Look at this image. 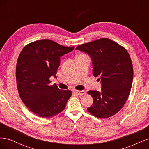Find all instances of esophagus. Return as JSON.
Segmentation results:
<instances>
[{
    "label": "esophagus",
    "mask_w": 149,
    "mask_h": 149,
    "mask_svg": "<svg viewBox=\"0 0 149 149\" xmlns=\"http://www.w3.org/2000/svg\"><path fill=\"white\" fill-rule=\"evenodd\" d=\"M73 92L74 93V94H76V95H83V94H86V91H83V90H82V91H78V90H74Z\"/></svg>",
    "instance_id": "obj_1"
}]
</instances>
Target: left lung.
I'll list each match as a JSON object with an SVG mask.
<instances>
[{
  "instance_id": "left-lung-1",
  "label": "left lung",
  "mask_w": 149,
  "mask_h": 149,
  "mask_svg": "<svg viewBox=\"0 0 149 149\" xmlns=\"http://www.w3.org/2000/svg\"><path fill=\"white\" fill-rule=\"evenodd\" d=\"M76 49L87 53L91 58L93 76L100 77L101 82L100 92L88 91L93 99L88 111L100 119L118 113L127 101L132 84L133 66L127 49L104 38L80 45Z\"/></svg>"
}]
</instances>
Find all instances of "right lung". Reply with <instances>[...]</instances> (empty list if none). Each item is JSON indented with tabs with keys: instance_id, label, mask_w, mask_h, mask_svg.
Masks as SVG:
<instances>
[{
	"instance_id": "right-lung-1",
	"label": "right lung",
	"mask_w": 149,
	"mask_h": 149,
	"mask_svg": "<svg viewBox=\"0 0 149 149\" xmlns=\"http://www.w3.org/2000/svg\"><path fill=\"white\" fill-rule=\"evenodd\" d=\"M74 48L43 39L29 43L20 52L16 66L18 91L25 105L37 116L52 118L65 109L72 92L50 85L49 78H56L60 56Z\"/></svg>"
}]
</instances>
